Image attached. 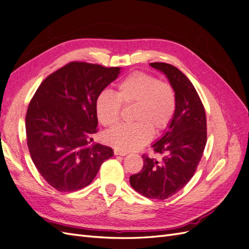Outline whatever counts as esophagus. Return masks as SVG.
<instances>
[{
	"instance_id": "1",
	"label": "esophagus",
	"mask_w": 249,
	"mask_h": 249,
	"mask_svg": "<svg viewBox=\"0 0 249 249\" xmlns=\"http://www.w3.org/2000/svg\"><path fill=\"white\" fill-rule=\"evenodd\" d=\"M114 155L115 156H126L127 155V153L126 152H122V150H119V149H114Z\"/></svg>"
}]
</instances>
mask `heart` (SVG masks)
<instances>
[{
	"instance_id": "1",
	"label": "heart",
	"mask_w": 249,
	"mask_h": 249,
	"mask_svg": "<svg viewBox=\"0 0 249 249\" xmlns=\"http://www.w3.org/2000/svg\"><path fill=\"white\" fill-rule=\"evenodd\" d=\"M124 107L135 106L133 124L119 125L105 134V141L122 152L136 150L154 135L167 129L175 115L177 100L172 87L141 71L131 73L119 83L116 95L103 91L95 101L99 122L107 127L118 124Z\"/></svg>"
}]
</instances>
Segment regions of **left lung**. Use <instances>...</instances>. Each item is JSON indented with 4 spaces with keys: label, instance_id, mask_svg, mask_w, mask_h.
Here are the masks:
<instances>
[{
    "label": "left lung",
    "instance_id": "obj_1",
    "mask_svg": "<svg viewBox=\"0 0 249 249\" xmlns=\"http://www.w3.org/2000/svg\"><path fill=\"white\" fill-rule=\"evenodd\" d=\"M149 65L168 79L177 107L171 124L152 145L161 160L143 155V167L130 177V184L143 196L163 200L182 189L196 170L207 143V118L196 90L182 71L168 63Z\"/></svg>",
    "mask_w": 249,
    "mask_h": 249
}]
</instances>
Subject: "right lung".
<instances>
[{
	"mask_svg": "<svg viewBox=\"0 0 249 249\" xmlns=\"http://www.w3.org/2000/svg\"><path fill=\"white\" fill-rule=\"evenodd\" d=\"M120 67L71 62L44 80L29 104L27 143L32 161L49 185L72 192L91 184L109 146L94 143L95 101Z\"/></svg>",
	"mask_w": 249,
	"mask_h": 249,
	"instance_id": "obj_1",
	"label": "right lung"
}]
</instances>
